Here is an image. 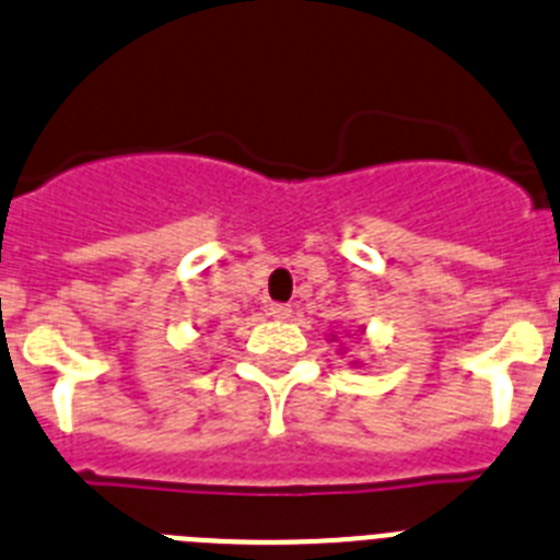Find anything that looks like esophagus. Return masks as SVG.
Listing matches in <instances>:
<instances>
[{"label":"esophagus","mask_w":560,"mask_h":560,"mask_svg":"<svg viewBox=\"0 0 560 560\" xmlns=\"http://www.w3.org/2000/svg\"><path fill=\"white\" fill-rule=\"evenodd\" d=\"M269 316H271V319H289L291 308H289V305H283V303H271L269 305Z\"/></svg>","instance_id":"34e87169"}]
</instances>
